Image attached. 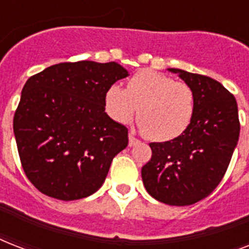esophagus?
I'll return each mask as SVG.
<instances>
[{"mask_svg": "<svg viewBox=\"0 0 249 249\" xmlns=\"http://www.w3.org/2000/svg\"><path fill=\"white\" fill-rule=\"evenodd\" d=\"M138 142H140V140H137L133 134H129V146H134V144H137Z\"/></svg>", "mask_w": 249, "mask_h": 249, "instance_id": "obj_1", "label": "esophagus"}]
</instances>
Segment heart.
I'll list each match as a JSON object with an SVG mask.
<instances>
[{"label": "heart", "mask_w": 249, "mask_h": 249, "mask_svg": "<svg viewBox=\"0 0 249 249\" xmlns=\"http://www.w3.org/2000/svg\"><path fill=\"white\" fill-rule=\"evenodd\" d=\"M106 108L121 124L130 123L138 112V125L144 136L168 142L182 136L191 124L195 95L186 83L143 70L129 79L126 90L119 85L107 90Z\"/></svg>", "instance_id": "heart-1"}]
</instances>
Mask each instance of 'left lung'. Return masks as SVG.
I'll return each mask as SVG.
<instances>
[{
    "instance_id": "1",
    "label": "left lung",
    "mask_w": 249,
    "mask_h": 249,
    "mask_svg": "<svg viewBox=\"0 0 249 249\" xmlns=\"http://www.w3.org/2000/svg\"><path fill=\"white\" fill-rule=\"evenodd\" d=\"M193 89L195 111L186 132L176 140L150 143L152 155L142 166L147 193L169 205L204 199L224 178L239 140L234 95L208 76L169 68Z\"/></svg>"
}]
</instances>
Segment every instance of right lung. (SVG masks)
<instances>
[{
  "label": "right lung",
  "instance_id": "add662e5",
  "mask_svg": "<svg viewBox=\"0 0 249 249\" xmlns=\"http://www.w3.org/2000/svg\"><path fill=\"white\" fill-rule=\"evenodd\" d=\"M128 71L115 62H66L31 76L14 115L25 176L45 195L70 201L97 191L128 128L105 112L107 90Z\"/></svg>",
  "mask_w": 249,
  "mask_h": 249
}]
</instances>
